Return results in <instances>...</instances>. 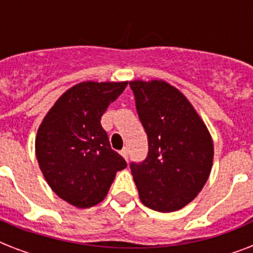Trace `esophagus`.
Returning a JSON list of instances; mask_svg holds the SVG:
<instances>
[{
  "mask_svg": "<svg viewBox=\"0 0 253 253\" xmlns=\"http://www.w3.org/2000/svg\"><path fill=\"white\" fill-rule=\"evenodd\" d=\"M121 155H122L126 160H128V150H127V148H123V150L121 151Z\"/></svg>",
  "mask_w": 253,
  "mask_h": 253,
  "instance_id": "1",
  "label": "esophagus"
}]
</instances>
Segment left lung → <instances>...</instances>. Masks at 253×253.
Returning a JSON list of instances; mask_svg holds the SVG:
<instances>
[{
  "mask_svg": "<svg viewBox=\"0 0 253 253\" xmlns=\"http://www.w3.org/2000/svg\"><path fill=\"white\" fill-rule=\"evenodd\" d=\"M135 106L148 138V155L131 163L139 198L160 212L180 210L202 190L214 147L204 121L186 97L162 80L131 81Z\"/></svg>",
  "mask_w": 253,
  "mask_h": 253,
  "instance_id": "left-lung-1",
  "label": "left lung"
}]
</instances>
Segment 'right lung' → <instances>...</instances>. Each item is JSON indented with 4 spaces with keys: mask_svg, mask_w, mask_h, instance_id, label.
Here are the masks:
<instances>
[{
    "mask_svg": "<svg viewBox=\"0 0 253 253\" xmlns=\"http://www.w3.org/2000/svg\"><path fill=\"white\" fill-rule=\"evenodd\" d=\"M125 83L86 81L65 91L38 128L35 154L41 170L61 200L80 209L106 197L115 173L127 167L111 150L101 117L122 94Z\"/></svg>",
    "mask_w": 253,
    "mask_h": 253,
    "instance_id": "right-lung-1",
    "label": "right lung"
}]
</instances>
